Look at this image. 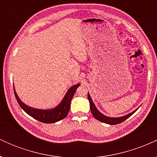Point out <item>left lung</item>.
Wrapping results in <instances>:
<instances>
[{"label": "left lung", "instance_id": "obj_1", "mask_svg": "<svg viewBox=\"0 0 157 157\" xmlns=\"http://www.w3.org/2000/svg\"><path fill=\"white\" fill-rule=\"evenodd\" d=\"M88 99H89V100L90 109H91V113H92L93 116L94 117V118H96L97 120H99V121L104 122V123H106V124H109V125H117V124L121 123V122L125 121V120H127L128 117H130L131 115H132L133 113L137 110L136 109V111H133L132 113H128V114L125 115V116L124 117H117V118L109 117H106L105 115L102 114V113L97 109L96 106H95L92 100H91V97H90L89 94H88Z\"/></svg>", "mask_w": 157, "mask_h": 157}]
</instances>
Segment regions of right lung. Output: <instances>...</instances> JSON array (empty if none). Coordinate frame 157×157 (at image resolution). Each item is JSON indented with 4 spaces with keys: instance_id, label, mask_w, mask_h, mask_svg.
Wrapping results in <instances>:
<instances>
[{
    "instance_id": "add662e5",
    "label": "right lung",
    "mask_w": 157,
    "mask_h": 157,
    "mask_svg": "<svg viewBox=\"0 0 157 157\" xmlns=\"http://www.w3.org/2000/svg\"><path fill=\"white\" fill-rule=\"evenodd\" d=\"M80 84H77L70 88L62 102L55 109L50 110H40L29 107L21 101L15 90H14V93H15L16 100H17L21 109L25 112L28 113L29 116L40 122H44V123H54V122L60 121L67 116L70 109L71 99H72L75 91H76L77 88L80 86Z\"/></svg>"
}]
</instances>
